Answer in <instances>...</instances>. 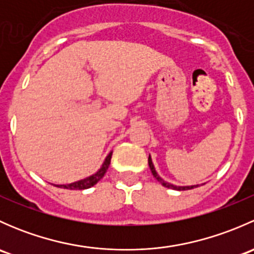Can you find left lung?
<instances>
[{"instance_id":"left-lung-1","label":"left lung","mask_w":254,"mask_h":254,"mask_svg":"<svg viewBox=\"0 0 254 254\" xmlns=\"http://www.w3.org/2000/svg\"><path fill=\"white\" fill-rule=\"evenodd\" d=\"M148 166H150V170H151V172H152L153 177H155V178L157 179V181L160 182V183L162 184L163 187H166V188H170V189H176V190H188V189H193V188H195V187H199L198 184H196V186L177 187V186H173V184H171V183H167V182H166V181H163V179L161 178V177L157 175V172H156V170H155V166H153V163H152V160H151V156H148Z\"/></svg>"}]
</instances>
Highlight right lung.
Masks as SVG:
<instances>
[{"instance_id": "1", "label": "right lung", "mask_w": 254, "mask_h": 254, "mask_svg": "<svg viewBox=\"0 0 254 254\" xmlns=\"http://www.w3.org/2000/svg\"><path fill=\"white\" fill-rule=\"evenodd\" d=\"M112 153L113 152H109V155L106 157L102 167L99 168L94 175L87 177V178L84 179H81V181L73 182V183H70V184H55V187H59V188H64V189H71V190H82V189L91 188V187H93L94 184L98 183V182L103 178V176L106 175L107 170H108L109 165H111Z\"/></svg>"}]
</instances>
